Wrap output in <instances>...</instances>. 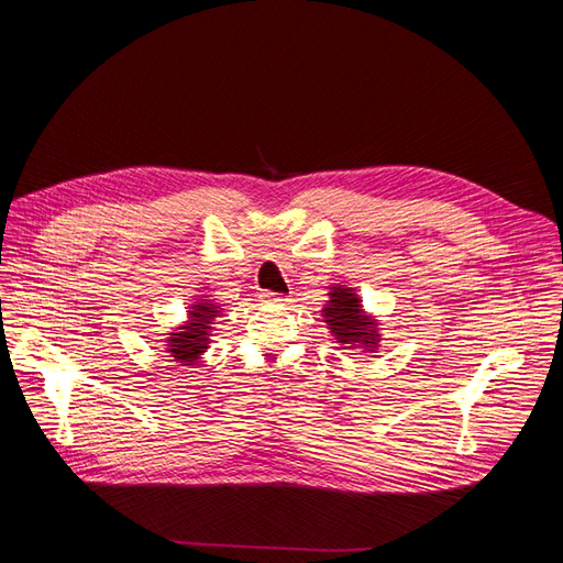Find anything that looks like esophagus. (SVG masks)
Returning <instances> with one entry per match:
<instances>
[{
    "label": "esophagus",
    "instance_id": "1",
    "mask_svg": "<svg viewBox=\"0 0 563 563\" xmlns=\"http://www.w3.org/2000/svg\"><path fill=\"white\" fill-rule=\"evenodd\" d=\"M261 300L265 302V305H286L288 302V298L286 296H279V294H263L261 296Z\"/></svg>",
    "mask_w": 563,
    "mask_h": 563
}]
</instances>
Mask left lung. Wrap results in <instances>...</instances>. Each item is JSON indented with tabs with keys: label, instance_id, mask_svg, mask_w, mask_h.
<instances>
[{
	"label": "left lung",
	"instance_id": "left-lung-1",
	"mask_svg": "<svg viewBox=\"0 0 563 563\" xmlns=\"http://www.w3.org/2000/svg\"><path fill=\"white\" fill-rule=\"evenodd\" d=\"M323 321L331 329L335 343L360 347L362 352H376L380 345L378 319L364 312L362 298L354 294V288L343 284H333L327 305L321 310Z\"/></svg>",
	"mask_w": 563,
	"mask_h": 563
}]
</instances>
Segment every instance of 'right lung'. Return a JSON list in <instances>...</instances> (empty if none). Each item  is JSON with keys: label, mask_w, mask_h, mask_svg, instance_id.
Here are the masks:
<instances>
[{"label": "right lung", "mask_w": 563, "mask_h": 563, "mask_svg": "<svg viewBox=\"0 0 563 563\" xmlns=\"http://www.w3.org/2000/svg\"><path fill=\"white\" fill-rule=\"evenodd\" d=\"M185 323L176 327L172 333H166V354L174 356L172 362L178 366H190L201 360V354L209 350L211 343V331H213V319L220 317V305L203 296L197 300L190 312H187Z\"/></svg>", "instance_id": "add662e5"}]
</instances>
